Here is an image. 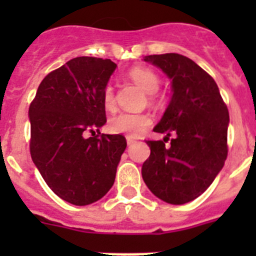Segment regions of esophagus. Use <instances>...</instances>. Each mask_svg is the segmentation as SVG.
<instances>
[{
  "instance_id": "1",
  "label": "esophagus",
  "mask_w": 256,
  "mask_h": 256,
  "mask_svg": "<svg viewBox=\"0 0 256 256\" xmlns=\"http://www.w3.org/2000/svg\"><path fill=\"white\" fill-rule=\"evenodd\" d=\"M136 142V138L134 137H130V136H126V144L128 146H130V144H133Z\"/></svg>"
}]
</instances>
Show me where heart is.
<instances>
[{
	"instance_id": "heart-1",
	"label": "heart",
	"mask_w": 256,
	"mask_h": 256,
	"mask_svg": "<svg viewBox=\"0 0 256 256\" xmlns=\"http://www.w3.org/2000/svg\"><path fill=\"white\" fill-rule=\"evenodd\" d=\"M133 82L137 83L144 92L154 94L160 87L159 76L148 68L137 66L128 73ZM102 104L106 110L115 108V94L112 84H106L102 90ZM151 124L150 115L144 112H120L110 118L108 123V130L115 134H126L137 137Z\"/></svg>"
}]
</instances>
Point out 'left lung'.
Returning a JSON list of instances; mask_svg holds the SVG:
<instances>
[{
  "label": "left lung",
  "instance_id": "left-lung-1",
  "mask_svg": "<svg viewBox=\"0 0 256 256\" xmlns=\"http://www.w3.org/2000/svg\"><path fill=\"white\" fill-rule=\"evenodd\" d=\"M144 60L166 74L173 94L154 128L166 136L164 141H148L151 154L142 165V178L160 200L186 204L212 184L224 165L228 108L216 80L191 58L164 54ZM170 135L171 146H165Z\"/></svg>",
  "mask_w": 256,
  "mask_h": 256
}]
</instances>
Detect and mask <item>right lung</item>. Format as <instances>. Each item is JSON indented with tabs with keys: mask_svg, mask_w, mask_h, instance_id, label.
Masks as SVG:
<instances>
[{
	"mask_svg": "<svg viewBox=\"0 0 256 256\" xmlns=\"http://www.w3.org/2000/svg\"><path fill=\"white\" fill-rule=\"evenodd\" d=\"M115 69L108 58H72L44 76L29 106L32 160L50 188L78 206L108 194L126 148L124 136L100 133L102 90Z\"/></svg>",
	"mask_w": 256,
	"mask_h": 256,
	"instance_id": "add662e5",
	"label": "right lung"
}]
</instances>
